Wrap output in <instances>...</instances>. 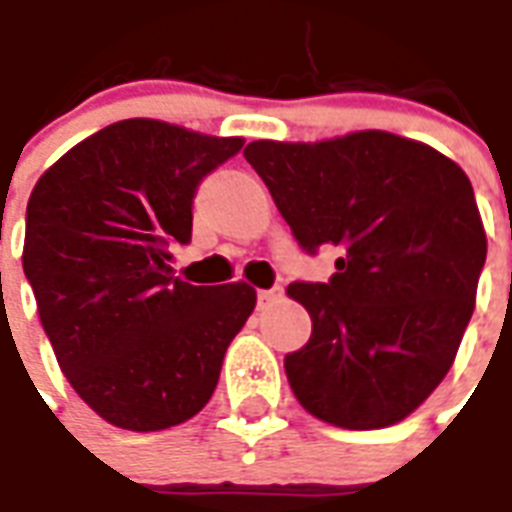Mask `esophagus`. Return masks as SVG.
<instances>
[{"mask_svg": "<svg viewBox=\"0 0 512 512\" xmlns=\"http://www.w3.org/2000/svg\"><path fill=\"white\" fill-rule=\"evenodd\" d=\"M284 297V286H273V289H262L259 292V306H270L275 300H281Z\"/></svg>", "mask_w": 512, "mask_h": 512, "instance_id": "1", "label": "esophagus"}]
</instances>
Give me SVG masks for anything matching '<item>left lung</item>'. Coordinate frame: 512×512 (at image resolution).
<instances>
[{
    "instance_id": "8db88e82",
    "label": "left lung",
    "mask_w": 512,
    "mask_h": 512,
    "mask_svg": "<svg viewBox=\"0 0 512 512\" xmlns=\"http://www.w3.org/2000/svg\"><path fill=\"white\" fill-rule=\"evenodd\" d=\"M297 245L342 248L325 284H289L311 317L284 358L297 402L322 422L378 430L422 405L455 361L485 264L469 176L389 132L245 148Z\"/></svg>"
}]
</instances>
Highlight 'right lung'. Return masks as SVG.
Returning a JSON list of instances; mask_svg holds the SVG:
<instances>
[{
	"instance_id": "right-lung-1",
	"label": "right lung",
	"mask_w": 512,
	"mask_h": 512,
	"mask_svg": "<svg viewBox=\"0 0 512 512\" xmlns=\"http://www.w3.org/2000/svg\"><path fill=\"white\" fill-rule=\"evenodd\" d=\"M245 146L151 118L90 134L27 204L24 275L74 391L101 419L151 433L187 422L256 306L248 284L173 278L198 184Z\"/></svg>"
}]
</instances>
